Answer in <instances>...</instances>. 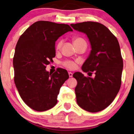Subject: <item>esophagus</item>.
<instances>
[{
  "instance_id": "1",
  "label": "esophagus",
  "mask_w": 134,
  "mask_h": 134,
  "mask_svg": "<svg viewBox=\"0 0 134 134\" xmlns=\"http://www.w3.org/2000/svg\"><path fill=\"white\" fill-rule=\"evenodd\" d=\"M69 77H72L73 76V73L71 72H69Z\"/></svg>"
}]
</instances>
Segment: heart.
I'll use <instances>...</instances> for the list:
<instances>
[{
    "mask_svg": "<svg viewBox=\"0 0 134 134\" xmlns=\"http://www.w3.org/2000/svg\"><path fill=\"white\" fill-rule=\"evenodd\" d=\"M83 40H84L81 37H76L73 39V43L74 44H75L77 43V42ZM62 44H63V41H62V40H59L57 41V44H56V50H57V51H58V50L60 49L62 46ZM76 64L77 62L73 61H66L63 63V65H64L65 67H67L68 69L70 70L75 69L76 67Z\"/></svg>",
    "mask_w": 134,
    "mask_h": 134,
    "instance_id": "heart-1",
    "label": "heart"
}]
</instances>
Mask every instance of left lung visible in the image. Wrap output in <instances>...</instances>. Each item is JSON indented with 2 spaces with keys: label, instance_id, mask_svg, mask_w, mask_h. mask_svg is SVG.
<instances>
[{
  "label": "left lung",
  "instance_id": "obj_1",
  "mask_svg": "<svg viewBox=\"0 0 134 134\" xmlns=\"http://www.w3.org/2000/svg\"><path fill=\"white\" fill-rule=\"evenodd\" d=\"M70 26L88 38L91 51L82 70L91 75L93 71L95 74L94 78L80 72L73 74L77 82L75 90L77 103L90 113L100 111L113 102L120 88L123 62L119 41L98 22L85 21Z\"/></svg>",
  "mask_w": 134,
  "mask_h": 134
}]
</instances>
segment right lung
<instances>
[{"label":"right lung","mask_w":134,"mask_h":134,"mask_svg":"<svg viewBox=\"0 0 134 134\" xmlns=\"http://www.w3.org/2000/svg\"><path fill=\"white\" fill-rule=\"evenodd\" d=\"M69 31V25L38 21L24 32L13 58L14 82L21 98L34 110L45 111L57 104L59 90L69 79L66 70H46L55 57V41Z\"/></svg>","instance_id":"right-lung-1"}]
</instances>
